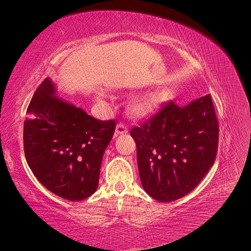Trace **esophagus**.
Wrapping results in <instances>:
<instances>
[{"label":"esophagus","mask_w":251,"mask_h":251,"mask_svg":"<svg viewBox=\"0 0 251 251\" xmlns=\"http://www.w3.org/2000/svg\"><path fill=\"white\" fill-rule=\"evenodd\" d=\"M127 132V128L124 124H118L115 128V135H120V134H126Z\"/></svg>","instance_id":"1"}]
</instances>
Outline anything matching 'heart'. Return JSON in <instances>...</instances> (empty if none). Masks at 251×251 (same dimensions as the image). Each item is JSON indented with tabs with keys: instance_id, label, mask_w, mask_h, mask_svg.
Instances as JSON below:
<instances>
[{
	"instance_id": "1",
	"label": "heart",
	"mask_w": 251,
	"mask_h": 251,
	"mask_svg": "<svg viewBox=\"0 0 251 251\" xmlns=\"http://www.w3.org/2000/svg\"><path fill=\"white\" fill-rule=\"evenodd\" d=\"M154 102H155V100L153 97L142 98V100H138L134 104L133 112L136 114V115H143V114H146L151 107H153Z\"/></svg>"
}]
</instances>
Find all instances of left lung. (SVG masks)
<instances>
[{"label":"left lung","instance_id":"left-lung-1","mask_svg":"<svg viewBox=\"0 0 251 251\" xmlns=\"http://www.w3.org/2000/svg\"><path fill=\"white\" fill-rule=\"evenodd\" d=\"M142 187L159 202L182 198L214 165L219 126L210 95L185 107L173 101L132 127Z\"/></svg>","mask_w":251,"mask_h":251}]
</instances>
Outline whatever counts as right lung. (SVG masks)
<instances>
[{
	"mask_svg": "<svg viewBox=\"0 0 251 251\" xmlns=\"http://www.w3.org/2000/svg\"><path fill=\"white\" fill-rule=\"evenodd\" d=\"M45 79L24 121L26 160L36 179L53 194L80 201L95 193L102 156L116 124L98 120L56 95Z\"/></svg>",
	"mask_w": 251,
	"mask_h": 251,
	"instance_id": "1",
	"label": "right lung"
}]
</instances>
